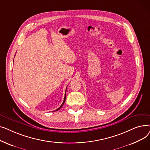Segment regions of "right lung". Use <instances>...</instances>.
I'll return each instance as SVG.
<instances>
[{
  "mask_svg": "<svg viewBox=\"0 0 150 150\" xmlns=\"http://www.w3.org/2000/svg\"><path fill=\"white\" fill-rule=\"evenodd\" d=\"M66 91H67V88H66V93H65V96H64V101H63V102H62V105H61V106L60 107H59L57 109H56L55 110V111H58L59 109H61V108L63 106V105H64V102H65V101H66Z\"/></svg>",
  "mask_w": 150,
  "mask_h": 150,
  "instance_id": "right-lung-1",
  "label": "right lung"
}]
</instances>
